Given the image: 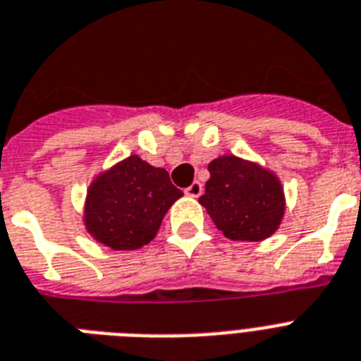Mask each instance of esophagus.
Masks as SVG:
<instances>
[{
	"label": "esophagus",
	"mask_w": 361,
	"mask_h": 361,
	"mask_svg": "<svg viewBox=\"0 0 361 361\" xmlns=\"http://www.w3.org/2000/svg\"><path fill=\"white\" fill-rule=\"evenodd\" d=\"M202 190H204V187H202L200 181H192V183L185 189V195L192 196V198H198V196L202 195Z\"/></svg>",
	"instance_id": "obj_1"
}]
</instances>
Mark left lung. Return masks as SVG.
I'll use <instances>...</instances> for the list:
<instances>
[{
	"label": "left lung",
	"mask_w": 361,
	"mask_h": 361,
	"mask_svg": "<svg viewBox=\"0 0 361 361\" xmlns=\"http://www.w3.org/2000/svg\"><path fill=\"white\" fill-rule=\"evenodd\" d=\"M207 171L206 192L198 202L228 239L256 243L278 230L286 196L274 172L235 155L216 157Z\"/></svg>",
	"instance_id": "1"
}]
</instances>
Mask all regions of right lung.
I'll return each instance as SVG.
<instances>
[{
    "instance_id": "obj_1",
    "label": "right lung",
    "mask_w": 361,
    "mask_h": 361,
    "mask_svg": "<svg viewBox=\"0 0 361 361\" xmlns=\"http://www.w3.org/2000/svg\"><path fill=\"white\" fill-rule=\"evenodd\" d=\"M181 196L165 169L130 155L90 183L85 228L104 247L137 250L157 235L163 216Z\"/></svg>"
}]
</instances>
